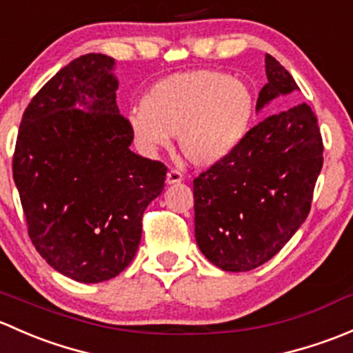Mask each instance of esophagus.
Wrapping results in <instances>:
<instances>
[{"mask_svg":"<svg viewBox=\"0 0 353 353\" xmlns=\"http://www.w3.org/2000/svg\"><path fill=\"white\" fill-rule=\"evenodd\" d=\"M181 180H183V173H181L180 170H170L168 175H166V183L168 185L180 183Z\"/></svg>","mask_w":353,"mask_h":353,"instance_id":"esophagus-1","label":"esophagus"}]
</instances>
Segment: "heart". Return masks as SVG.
Returning <instances> with one entry per match:
<instances>
[{"label":"heart","mask_w":353,"mask_h":353,"mask_svg":"<svg viewBox=\"0 0 353 353\" xmlns=\"http://www.w3.org/2000/svg\"><path fill=\"white\" fill-rule=\"evenodd\" d=\"M253 119L248 86L219 71L168 76L148 90L129 127L141 151L154 154L178 136L181 154L195 166L224 161L245 139Z\"/></svg>","instance_id":"heart-1"}]
</instances>
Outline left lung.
Segmentation results:
<instances>
[{"instance_id": "1", "label": "left lung", "mask_w": 353, "mask_h": 353, "mask_svg": "<svg viewBox=\"0 0 353 353\" xmlns=\"http://www.w3.org/2000/svg\"><path fill=\"white\" fill-rule=\"evenodd\" d=\"M265 71L256 110L299 90L270 54ZM321 166V132L310 105L250 129L232 154L194 180L195 239L207 260L226 272H248L277 255L310 214Z\"/></svg>"}]
</instances>
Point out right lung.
<instances>
[{"label":"right lung","mask_w":353,"mask_h":353,"mask_svg":"<svg viewBox=\"0 0 353 353\" xmlns=\"http://www.w3.org/2000/svg\"><path fill=\"white\" fill-rule=\"evenodd\" d=\"M115 59L71 61L28 103L13 154L28 236L54 270L76 282L110 281L132 261L143 214L166 166L130 151L119 114Z\"/></svg>","instance_id":"right-lung-1"}]
</instances>
